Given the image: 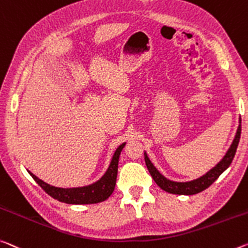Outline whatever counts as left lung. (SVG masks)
<instances>
[{"mask_svg": "<svg viewBox=\"0 0 248 248\" xmlns=\"http://www.w3.org/2000/svg\"><path fill=\"white\" fill-rule=\"evenodd\" d=\"M239 138H241V118H239V124L236 135H235V138L233 140V142H232L230 149L225 153V155L223 156V159L204 175L200 176V178L195 180L187 181V182H176V181H171L167 179L166 176L160 173L158 169L153 166V163L151 162L150 159H149L148 155L144 152L145 166H147L149 172H150L152 179L155 180V182L158 184L163 191L169 192V193L172 194L193 195L196 193H200V192H202L205 190V188L209 187L211 184L230 167V164L234 159L235 153H236Z\"/></svg>", "mask_w": 248, "mask_h": 248, "instance_id": "1", "label": "left lung"}]
</instances>
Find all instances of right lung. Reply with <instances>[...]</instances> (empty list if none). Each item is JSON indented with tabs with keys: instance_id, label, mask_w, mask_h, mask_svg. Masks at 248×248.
I'll return each mask as SVG.
<instances>
[{
	"instance_id": "obj_1",
	"label": "right lung",
	"mask_w": 248,
	"mask_h": 248,
	"mask_svg": "<svg viewBox=\"0 0 248 248\" xmlns=\"http://www.w3.org/2000/svg\"><path fill=\"white\" fill-rule=\"evenodd\" d=\"M125 142L120 144L113 153L110 164L101 178L89 186L79 187H57L44 182L38 179L36 175L29 171L31 176L36 181L38 186L44 190L47 194L52 196L60 202L67 204H95L106 201L115 190L117 173H118V162H119L120 152L123 151Z\"/></svg>"
}]
</instances>
